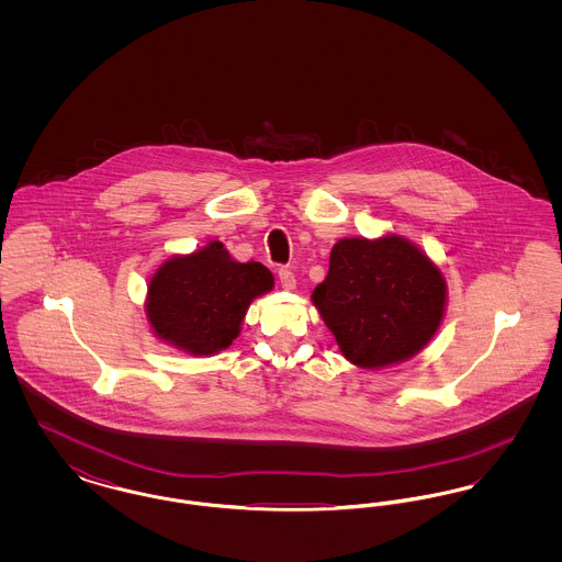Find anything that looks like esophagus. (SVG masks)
<instances>
[{
    "instance_id": "34e87169",
    "label": "esophagus",
    "mask_w": 562,
    "mask_h": 562,
    "mask_svg": "<svg viewBox=\"0 0 562 562\" xmlns=\"http://www.w3.org/2000/svg\"><path fill=\"white\" fill-rule=\"evenodd\" d=\"M278 276H280V284H282V289L293 291L294 286H296V280H294L293 271L289 268H280Z\"/></svg>"
}]
</instances>
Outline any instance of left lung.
<instances>
[{"label": "left lung", "mask_w": 562, "mask_h": 562, "mask_svg": "<svg viewBox=\"0 0 562 562\" xmlns=\"http://www.w3.org/2000/svg\"><path fill=\"white\" fill-rule=\"evenodd\" d=\"M312 301L351 364L383 369L431 341L445 316L447 282L422 248L396 234L344 238Z\"/></svg>", "instance_id": "8db88e82"}]
</instances>
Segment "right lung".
<instances>
[{
  "instance_id": "add662e5",
  "label": "right lung",
  "mask_w": 562,
  "mask_h": 562,
  "mask_svg": "<svg viewBox=\"0 0 562 562\" xmlns=\"http://www.w3.org/2000/svg\"><path fill=\"white\" fill-rule=\"evenodd\" d=\"M271 289L273 276L266 266L238 263L213 240L161 263L147 286L145 314L168 346L213 356L234 344L252 299Z\"/></svg>"
}]
</instances>
